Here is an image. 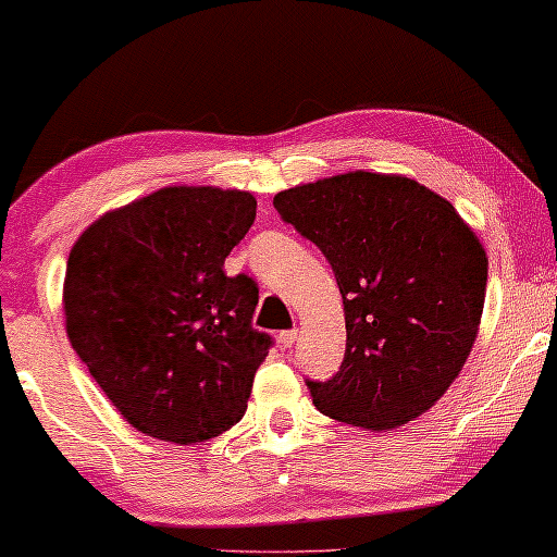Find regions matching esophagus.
Returning a JSON list of instances; mask_svg holds the SVG:
<instances>
[{"label": "esophagus", "mask_w": 557, "mask_h": 557, "mask_svg": "<svg viewBox=\"0 0 557 557\" xmlns=\"http://www.w3.org/2000/svg\"><path fill=\"white\" fill-rule=\"evenodd\" d=\"M296 330H286V332H281L278 334V342H281V347H294V342H296Z\"/></svg>", "instance_id": "34e87169"}]
</instances>
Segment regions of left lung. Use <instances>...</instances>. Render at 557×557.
<instances>
[{
    "label": "left lung",
    "instance_id": "left-lung-1",
    "mask_svg": "<svg viewBox=\"0 0 557 557\" xmlns=\"http://www.w3.org/2000/svg\"><path fill=\"white\" fill-rule=\"evenodd\" d=\"M273 208L330 261L345 304L337 375L307 380L334 421L391 431L425 413L474 347L486 253L444 197L400 174L347 172L284 189Z\"/></svg>",
    "mask_w": 557,
    "mask_h": 557
}]
</instances>
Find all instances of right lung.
Segmentation results:
<instances>
[{
  "label": "right lung",
  "mask_w": 557,
  "mask_h": 557,
  "mask_svg": "<svg viewBox=\"0 0 557 557\" xmlns=\"http://www.w3.org/2000/svg\"><path fill=\"white\" fill-rule=\"evenodd\" d=\"M256 220L240 189L164 187L86 227L67 258V339L136 431L200 444L246 413L273 337L256 281L223 265Z\"/></svg>",
  "instance_id": "obj_1"
}]
</instances>
